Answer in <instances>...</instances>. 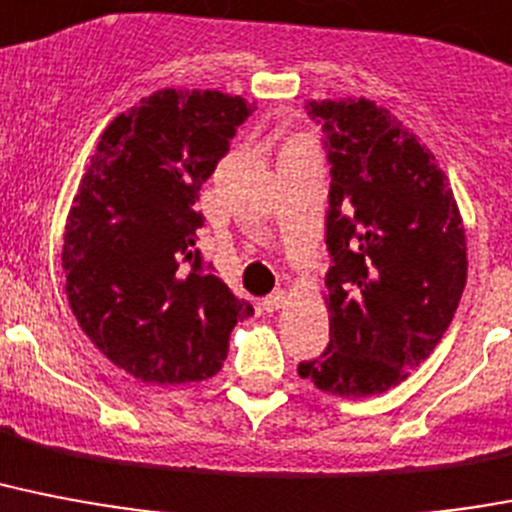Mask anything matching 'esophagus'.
Returning <instances> with one entry per match:
<instances>
[{
  "mask_svg": "<svg viewBox=\"0 0 512 512\" xmlns=\"http://www.w3.org/2000/svg\"><path fill=\"white\" fill-rule=\"evenodd\" d=\"M284 302H286V292H273L263 299V310L265 313H273V310H278Z\"/></svg>",
  "mask_w": 512,
  "mask_h": 512,
  "instance_id": "1",
  "label": "esophagus"
}]
</instances>
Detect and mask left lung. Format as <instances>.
Returning a JSON list of instances; mask_svg holds the SVG:
<instances>
[{
	"instance_id": "left-lung-1",
	"label": "left lung",
	"mask_w": 512,
	"mask_h": 512,
	"mask_svg": "<svg viewBox=\"0 0 512 512\" xmlns=\"http://www.w3.org/2000/svg\"><path fill=\"white\" fill-rule=\"evenodd\" d=\"M331 191L328 342L299 376L336 397L392 389L450 328L468 276L458 202L431 149L371 99H307Z\"/></svg>"
}]
</instances>
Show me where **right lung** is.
Listing matches in <instances>:
<instances>
[{
  "label": "right lung",
  "instance_id": "obj_1",
  "mask_svg": "<svg viewBox=\"0 0 512 512\" xmlns=\"http://www.w3.org/2000/svg\"><path fill=\"white\" fill-rule=\"evenodd\" d=\"M252 107L215 89H160L102 131L65 223L62 270L81 331L147 384L205 381L255 315L205 270L194 210Z\"/></svg>",
  "mask_w": 512,
  "mask_h": 512
}]
</instances>
